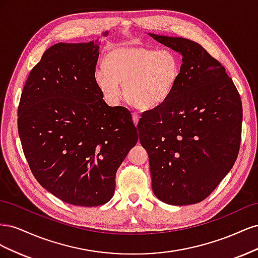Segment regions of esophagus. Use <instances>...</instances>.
Here are the masks:
<instances>
[{
  "label": "esophagus",
  "mask_w": 258,
  "mask_h": 258,
  "mask_svg": "<svg viewBox=\"0 0 258 258\" xmlns=\"http://www.w3.org/2000/svg\"><path fill=\"white\" fill-rule=\"evenodd\" d=\"M132 119H134V122L137 126L138 122H139V119H140V116L137 113H134V114H132Z\"/></svg>",
  "instance_id": "obj_1"
}]
</instances>
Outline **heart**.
<instances>
[{
	"label": "heart",
	"mask_w": 258,
	"mask_h": 258,
	"mask_svg": "<svg viewBox=\"0 0 258 258\" xmlns=\"http://www.w3.org/2000/svg\"><path fill=\"white\" fill-rule=\"evenodd\" d=\"M105 68L95 71V82L110 104L123 97L138 108L150 110L165 103L172 95L181 74V63L172 50L144 45H121L111 49Z\"/></svg>",
	"instance_id": "1"
}]
</instances>
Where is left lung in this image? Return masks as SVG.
Listing matches in <instances>:
<instances>
[{
	"label": "left lung",
	"instance_id": "1",
	"mask_svg": "<svg viewBox=\"0 0 258 258\" xmlns=\"http://www.w3.org/2000/svg\"><path fill=\"white\" fill-rule=\"evenodd\" d=\"M148 34L183 57L172 95L143 112L138 123L140 142L150 159L152 188L168 205L198 204L238 157L241 98L225 68L200 44Z\"/></svg>",
	"mask_w": 258,
	"mask_h": 258
}]
</instances>
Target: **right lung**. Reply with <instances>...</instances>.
<instances>
[{
  "instance_id": "obj_1",
  "label": "right lung",
  "mask_w": 258,
  "mask_h": 258,
  "mask_svg": "<svg viewBox=\"0 0 258 258\" xmlns=\"http://www.w3.org/2000/svg\"><path fill=\"white\" fill-rule=\"evenodd\" d=\"M98 58V41L52 45L30 72L18 106L33 175L53 196L80 207L112 199L117 169L139 139L127 108L103 100L95 82Z\"/></svg>"
}]
</instances>
